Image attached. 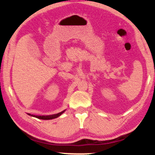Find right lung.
Segmentation results:
<instances>
[{"mask_svg":"<svg viewBox=\"0 0 155 155\" xmlns=\"http://www.w3.org/2000/svg\"><path fill=\"white\" fill-rule=\"evenodd\" d=\"M64 110H63V111L60 112V113H58V114L48 115V116H35V115H31V116L35 117L38 119H41V120H52V119H54V118H56V117H59L60 115H61L62 113H64ZM29 115H30V114H29Z\"/></svg>","mask_w":155,"mask_h":155,"instance_id":"obj_1","label":"right lung"}]
</instances>
